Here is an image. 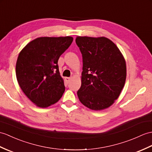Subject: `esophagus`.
I'll return each instance as SVG.
<instances>
[{
    "instance_id": "obj_1",
    "label": "esophagus",
    "mask_w": 152,
    "mask_h": 152,
    "mask_svg": "<svg viewBox=\"0 0 152 152\" xmlns=\"http://www.w3.org/2000/svg\"><path fill=\"white\" fill-rule=\"evenodd\" d=\"M65 81H66V82L67 83H69V82H70V81L71 80V77H66L65 78Z\"/></svg>"
}]
</instances>
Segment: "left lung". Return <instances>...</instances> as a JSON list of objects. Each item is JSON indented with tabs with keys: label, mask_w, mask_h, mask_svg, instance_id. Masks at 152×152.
<instances>
[{
	"label": "left lung",
	"mask_w": 152,
	"mask_h": 152,
	"mask_svg": "<svg viewBox=\"0 0 152 152\" xmlns=\"http://www.w3.org/2000/svg\"><path fill=\"white\" fill-rule=\"evenodd\" d=\"M76 43L83 59L82 85L77 92L80 101L94 111L110 107L125 84L124 56L113 42L104 37L78 36Z\"/></svg>",
	"instance_id": "left-lung-1"
}]
</instances>
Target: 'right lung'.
Returning a JSON list of instances; mask_svg holds the SVG:
<instances>
[{
    "mask_svg": "<svg viewBox=\"0 0 152 152\" xmlns=\"http://www.w3.org/2000/svg\"><path fill=\"white\" fill-rule=\"evenodd\" d=\"M72 41L70 36L38 37L19 53L16 63L17 82L37 106L47 107L61 98L65 87L58 61Z\"/></svg>",
    "mask_w": 152,
    "mask_h": 152,
    "instance_id": "1",
    "label": "right lung"
}]
</instances>
